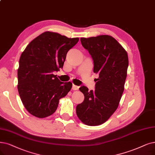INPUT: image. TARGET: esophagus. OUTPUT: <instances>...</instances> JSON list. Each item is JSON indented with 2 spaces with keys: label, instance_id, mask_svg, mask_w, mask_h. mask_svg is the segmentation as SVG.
<instances>
[{
  "label": "esophagus",
  "instance_id": "esophagus-1",
  "mask_svg": "<svg viewBox=\"0 0 155 155\" xmlns=\"http://www.w3.org/2000/svg\"><path fill=\"white\" fill-rule=\"evenodd\" d=\"M72 89L73 90H79V86H76V85H75V84H73V85H72Z\"/></svg>",
  "mask_w": 155,
  "mask_h": 155
}]
</instances>
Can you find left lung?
I'll return each instance as SVG.
<instances>
[{"label":"left lung","instance_id":"1","mask_svg":"<svg viewBox=\"0 0 155 155\" xmlns=\"http://www.w3.org/2000/svg\"><path fill=\"white\" fill-rule=\"evenodd\" d=\"M94 60L95 90L88 91L84 86L79 88L84 101L76 106L79 119L88 126L100 125L106 122L117 109L124 91L128 58L127 51L112 36L107 35L80 39Z\"/></svg>","mask_w":155,"mask_h":155}]
</instances>
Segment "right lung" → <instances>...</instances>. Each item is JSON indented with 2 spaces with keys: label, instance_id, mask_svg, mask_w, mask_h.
Here are the masks:
<instances>
[{
  "label": "right lung",
  "instance_id": "obj_1",
  "mask_svg": "<svg viewBox=\"0 0 155 155\" xmlns=\"http://www.w3.org/2000/svg\"><path fill=\"white\" fill-rule=\"evenodd\" d=\"M78 41L48 31L31 41L21 53L18 90L30 114L39 118L53 114L60 99L71 90V82H61L53 73L62 69L67 52Z\"/></svg>",
  "mask_w": 155,
  "mask_h": 155
}]
</instances>
